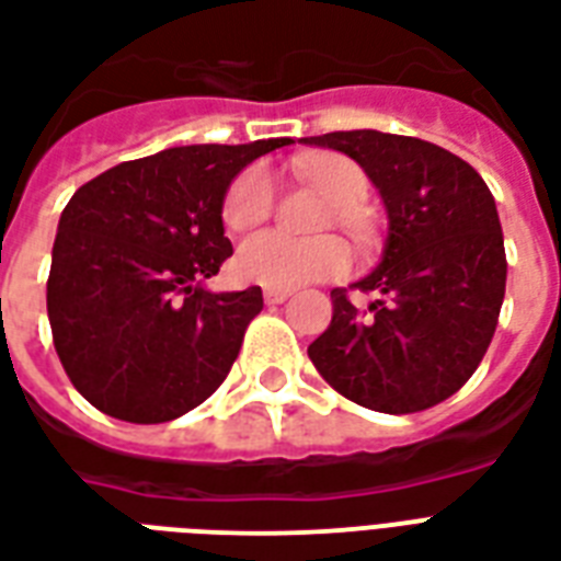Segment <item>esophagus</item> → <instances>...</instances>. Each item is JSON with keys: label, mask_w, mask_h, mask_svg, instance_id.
<instances>
[{"label": "esophagus", "mask_w": 561, "mask_h": 561, "mask_svg": "<svg viewBox=\"0 0 561 561\" xmlns=\"http://www.w3.org/2000/svg\"><path fill=\"white\" fill-rule=\"evenodd\" d=\"M289 289H263V301L266 304H284L289 298Z\"/></svg>", "instance_id": "esophagus-1"}]
</instances>
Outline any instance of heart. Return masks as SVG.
I'll list each match as a JSON object with an SVG mask.
<instances>
[{
	"label": "heart",
	"mask_w": 561,
	"mask_h": 561,
	"mask_svg": "<svg viewBox=\"0 0 561 561\" xmlns=\"http://www.w3.org/2000/svg\"><path fill=\"white\" fill-rule=\"evenodd\" d=\"M293 172L310 184L328 202L321 213V225H340L357 242L375 237V221L363 207L368 195V178L357 160L340 151H316L293 160ZM275 210V186L266 169L251 167L233 178L225 202L221 219L233 233L251 231ZM351 263L348 245L336 237H312L293 240L280 231H263L251 237L237 251V272L249 284L268 289H295V286L316 284L342 275Z\"/></svg>",
	"instance_id": "obj_1"
}]
</instances>
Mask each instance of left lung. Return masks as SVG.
<instances>
[{
  "label": "left lung",
  "instance_id": "left-lung-1",
  "mask_svg": "<svg viewBox=\"0 0 561 561\" xmlns=\"http://www.w3.org/2000/svg\"><path fill=\"white\" fill-rule=\"evenodd\" d=\"M304 142L357 160L389 213L383 260L351 286L375 301L357 310L348 289L330 293V328L307 348L312 366L366 410L407 415L447 401L485 357L506 293L489 186L419 137L333 131Z\"/></svg>",
  "mask_w": 561,
  "mask_h": 561
}]
</instances>
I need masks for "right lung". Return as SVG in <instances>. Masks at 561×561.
Here are the masks:
<instances>
[{"label": "right lung", "instance_id": "obj_1", "mask_svg": "<svg viewBox=\"0 0 561 561\" xmlns=\"http://www.w3.org/2000/svg\"><path fill=\"white\" fill-rule=\"evenodd\" d=\"M289 142L158 151L107 169L69 198L46 310L60 366L95 410L163 424L228 377L263 293L202 286L233 254L221 202L240 169Z\"/></svg>", "mask_w": 561, "mask_h": 561}]
</instances>
